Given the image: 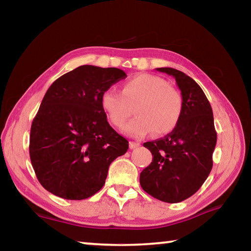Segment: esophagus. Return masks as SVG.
<instances>
[{"label":"esophagus","mask_w":251,"mask_h":251,"mask_svg":"<svg viewBox=\"0 0 251 251\" xmlns=\"http://www.w3.org/2000/svg\"><path fill=\"white\" fill-rule=\"evenodd\" d=\"M139 145H141V144H139V143H136V142H129V148H130V150H134V148L138 147Z\"/></svg>","instance_id":"1"}]
</instances>
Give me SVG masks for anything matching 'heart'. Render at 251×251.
Here are the masks:
<instances>
[{
    "instance_id": "heart-1",
    "label": "heart",
    "mask_w": 251,
    "mask_h": 251,
    "mask_svg": "<svg viewBox=\"0 0 251 251\" xmlns=\"http://www.w3.org/2000/svg\"><path fill=\"white\" fill-rule=\"evenodd\" d=\"M100 106L109 122L123 128L133 114L136 116L125 131L144 137L152 130L156 135L171 133L180 121L182 97L176 88L159 76L142 74L124 83L121 91L108 88L100 96Z\"/></svg>"
}]
</instances>
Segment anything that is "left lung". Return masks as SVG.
<instances>
[{
	"label": "left lung",
	"instance_id": "8db88e82",
	"mask_svg": "<svg viewBox=\"0 0 251 251\" xmlns=\"http://www.w3.org/2000/svg\"><path fill=\"white\" fill-rule=\"evenodd\" d=\"M172 75L181 92L180 121L164 138L144 143L152 160L141 173L142 188L165 202H180L197 192L212 168L217 143L212 109L201 87L172 67L156 69Z\"/></svg>",
	"mask_w": 251,
	"mask_h": 251
}]
</instances>
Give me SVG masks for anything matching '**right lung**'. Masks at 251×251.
I'll return each mask as SVG.
<instances>
[{"mask_svg":"<svg viewBox=\"0 0 251 251\" xmlns=\"http://www.w3.org/2000/svg\"><path fill=\"white\" fill-rule=\"evenodd\" d=\"M126 76L115 67L82 65L50 85L29 135L32 166L48 192L82 201L104 186L128 142L108 124L100 96Z\"/></svg>","mask_w":251,"mask_h":251,"instance_id":"right-lung-1","label":"right lung"}]
</instances>
